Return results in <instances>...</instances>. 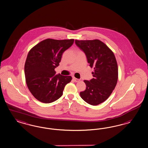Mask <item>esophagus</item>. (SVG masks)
Returning a JSON list of instances; mask_svg holds the SVG:
<instances>
[{"label": "esophagus", "mask_w": 148, "mask_h": 148, "mask_svg": "<svg viewBox=\"0 0 148 148\" xmlns=\"http://www.w3.org/2000/svg\"><path fill=\"white\" fill-rule=\"evenodd\" d=\"M73 80H74V82H79V81H80V79H77V78L75 77H73Z\"/></svg>", "instance_id": "esophagus-1"}]
</instances>
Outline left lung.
Instances as JSON below:
<instances>
[{
	"label": "left lung",
	"instance_id": "left-lung-1",
	"mask_svg": "<svg viewBox=\"0 0 148 148\" xmlns=\"http://www.w3.org/2000/svg\"><path fill=\"white\" fill-rule=\"evenodd\" d=\"M75 44L86 55L93 78L84 80L86 90L80 93L82 99L92 106L106 101L115 89L118 80L117 62L112 52L99 40H75Z\"/></svg>",
	"mask_w": 148,
	"mask_h": 148
}]
</instances>
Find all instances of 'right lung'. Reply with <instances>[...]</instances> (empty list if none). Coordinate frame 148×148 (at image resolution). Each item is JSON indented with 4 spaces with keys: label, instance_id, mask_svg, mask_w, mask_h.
<instances>
[{
    "label": "right lung",
    "instance_id": "right-lung-1",
    "mask_svg": "<svg viewBox=\"0 0 148 148\" xmlns=\"http://www.w3.org/2000/svg\"><path fill=\"white\" fill-rule=\"evenodd\" d=\"M74 40L46 39L29 51L25 64L27 87L39 101L55 102L61 97L64 87L71 82V76L56 75L62 53L73 45Z\"/></svg>",
    "mask_w": 148,
    "mask_h": 148
}]
</instances>
